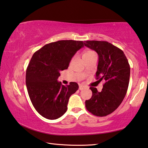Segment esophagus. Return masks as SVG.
Instances as JSON below:
<instances>
[{
  "label": "esophagus",
  "mask_w": 148,
  "mask_h": 148,
  "mask_svg": "<svg viewBox=\"0 0 148 148\" xmlns=\"http://www.w3.org/2000/svg\"><path fill=\"white\" fill-rule=\"evenodd\" d=\"M83 89H84V86H82V85L79 86V90H82Z\"/></svg>",
  "instance_id": "obj_1"
}]
</instances>
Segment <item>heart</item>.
I'll return each instance as SVG.
<instances>
[{
    "mask_svg": "<svg viewBox=\"0 0 148 148\" xmlns=\"http://www.w3.org/2000/svg\"><path fill=\"white\" fill-rule=\"evenodd\" d=\"M95 54V53H94V52L91 51V50H88V51H86L84 53L83 56H89V55H92V54Z\"/></svg>",
    "mask_w": 148,
    "mask_h": 148,
    "instance_id": "heart-1",
    "label": "heart"
}]
</instances>
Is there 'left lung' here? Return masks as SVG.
Instances as JSON below:
<instances>
[{"label":"left lung","instance_id":"obj_1","mask_svg":"<svg viewBox=\"0 0 148 148\" xmlns=\"http://www.w3.org/2000/svg\"><path fill=\"white\" fill-rule=\"evenodd\" d=\"M84 45L98 53L96 79L106 81L101 92L90 88L92 96L86 100V107L94 116H106L122 102L128 88L130 67L122 50L108 42L88 40Z\"/></svg>","mask_w":148,"mask_h":148}]
</instances>
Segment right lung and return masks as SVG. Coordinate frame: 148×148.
<instances>
[{"label": "right lung", "mask_w": 148, "mask_h": 148, "mask_svg": "<svg viewBox=\"0 0 148 148\" xmlns=\"http://www.w3.org/2000/svg\"><path fill=\"white\" fill-rule=\"evenodd\" d=\"M84 46L82 41L59 40L33 54L26 69V84L33 106L44 118L56 120L66 112L69 98L78 90V84L71 82L65 86L57 80Z\"/></svg>", "instance_id": "1"}]
</instances>
